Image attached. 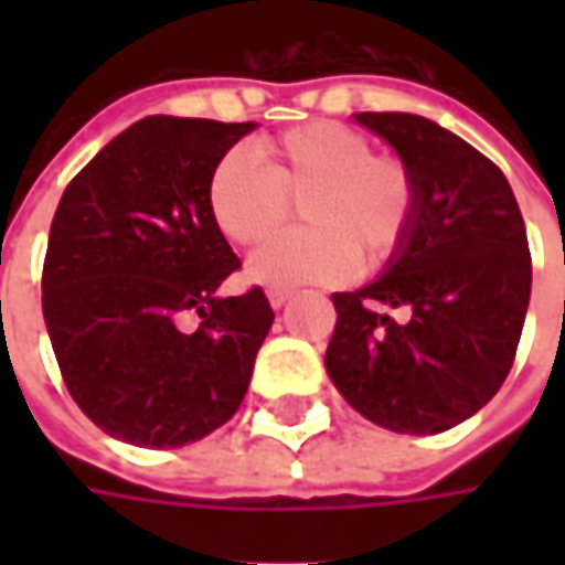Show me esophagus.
<instances>
[{
	"mask_svg": "<svg viewBox=\"0 0 565 565\" xmlns=\"http://www.w3.org/2000/svg\"><path fill=\"white\" fill-rule=\"evenodd\" d=\"M290 296H294V290H269V306L271 308H281L290 302Z\"/></svg>",
	"mask_w": 565,
	"mask_h": 565,
	"instance_id": "34e87169",
	"label": "esophagus"
}]
</instances>
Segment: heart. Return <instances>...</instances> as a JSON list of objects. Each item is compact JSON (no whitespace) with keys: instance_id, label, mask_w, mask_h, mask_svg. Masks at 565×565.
<instances>
[{"instance_id":"b5f03b06","label":"heart","mask_w":565,"mask_h":565,"mask_svg":"<svg viewBox=\"0 0 565 565\" xmlns=\"http://www.w3.org/2000/svg\"><path fill=\"white\" fill-rule=\"evenodd\" d=\"M259 166L242 150L214 162L205 184L211 223L233 245H257L299 202L302 230L269 238L247 259L263 287L335 284L396 259L417 217L415 169L375 153L372 141L335 120L302 124L259 141Z\"/></svg>"}]
</instances>
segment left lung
Returning a JSON list of instances; mask_svg holds the SVG:
<instances>
[{
  "instance_id": "obj_1",
  "label": "left lung",
  "mask_w": 565,
  "mask_h": 565,
  "mask_svg": "<svg viewBox=\"0 0 565 565\" xmlns=\"http://www.w3.org/2000/svg\"><path fill=\"white\" fill-rule=\"evenodd\" d=\"M356 120L415 169L420 202L379 281L332 294L327 372L366 420L433 436L484 408L514 363L533 284L526 226L497 162L460 136L403 111Z\"/></svg>"
}]
</instances>
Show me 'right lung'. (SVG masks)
I'll use <instances>...</instances> for the list:
<instances>
[{"mask_svg":"<svg viewBox=\"0 0 565 565\" xmlns=\"http://www.w3.org/2000/svg\"><path fill=\"white\" fill-rule=\"evenodd\" d=\"M254 124L145 117L105 145L56 205L42 311L72 399L103 433L181 448L238 412L271 306L217 296L242 263L205 184Z\"/></svg>","mask_w":565,"mask_h":565,"instance_id":"1","label":"right lung"}]
</instances>
